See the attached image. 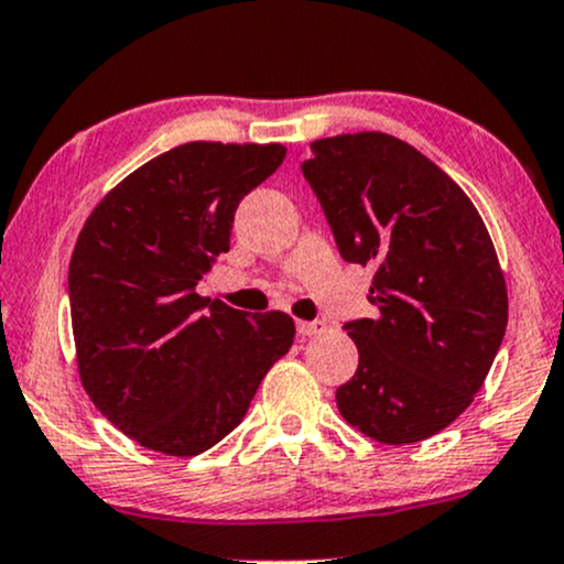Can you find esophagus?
<instances>
[{"label": "esophagus", "instance_id": "esophagus-1", "mask_svg": "<svg viewBox=\"0 0 564 564\" xmlns=\"http://www.w3.org/2000/svg\"><path fill=\"white\" fill-rule=\"evenodd\" d=\"M324 327H327V324H324V319H314V322H297V335H303V337H314V335L324 333Z\"/></svg>", "mask_w": 564, "mask_h": 564}]
</instances>
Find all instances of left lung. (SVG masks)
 <instances>
[{"instance_id": "left-lung-1", "label": "left lung", "mask_w": 564, "mask_h": 564, "mask_svg": "<svg viewBox=\"0 0 564 564\" xmlns=\"http://www.w3.org/2000/svg\"><path fill=\"white\" fill-rule=\"evenodd\" d=\"M301 169L340 256L375 267L377 316L343 327L359 369L337 409L380 443L425 441L473 403L505 340L507 284L486 224L452 176L380 131L316 139Z\"/></svg>"}]
</instances>
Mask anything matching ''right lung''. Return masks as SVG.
<instances>
[{
  "mask_svg": "<svg viewBox=\"0 0 564 564\" xmlns=\"http://www.w3.org/2000/svg\"><path fill=\"white\" fill-rule=\"evenodd\" d=\"M282 144L187 142L99 200L68 269L82 386L139 446L195 456L242 422L293 346L282 311L245 314L195 293L227 253L237 205L284 161Z\"/></svg>",
  "mask_w": 564,
  "mask_h": 564,
  "instance_id": "obj_1",
  "label": "right lung"
}]
</instances>
